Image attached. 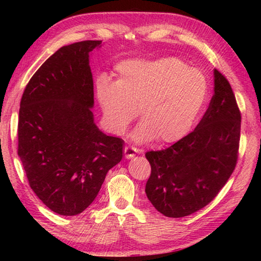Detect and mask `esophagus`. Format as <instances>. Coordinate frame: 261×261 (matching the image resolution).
<instances>
[{"mask_svg":"<svg viewBox=\"0 0 261 261\" xmlns=\"http://www.w3.org/2000/svg\"><path fill=\"white\" fill-rule=\"evenodd\" d=\"M137 153H138V149L135 148V147H132V146H125L124 147V155H125L126 159L134 158Z\"/></svg>","mask_w":261,"mask_h":261,"instance_id":"34e87169","label":"esophagus"}]
</instances>
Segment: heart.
<instances>
[{"label": "heart", "instance_id": "obj_1", "mask_svg": "<svg viewBox=\"0 0 261 261\" xmlns=\"http://www.w3.org/2000/svg\"><path fill=\"white\" fill-rule=\"evenodd\" d=\"M116 81L100 78L96 98L106 124L123 135L139 110L141 123L134 138L175 143L189 134L208 94L205 74L175 57L155 61H123L115 68Z\"/></svg>", "mask_w": 261, "mask_h": 261}]
</instances>
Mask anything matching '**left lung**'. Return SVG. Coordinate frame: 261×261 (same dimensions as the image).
<instances>
[{"instance_id":"left-lung-1","label":"left lung","mask_w":261,"mask_h":261,"mask_svg":"<svg viewBox=\"0 0 261 261\" xmlns=\"http://www.w3.org/2000/svg\"><path fill=\"white\" fill-rule=\"evenodd\" d=\"M241 112L227 78L214 70V95L199 124L177 143L145 156L151 176L145 192L168 218H183L218 196L235 169Z\"/></svg>"}]
</instances>
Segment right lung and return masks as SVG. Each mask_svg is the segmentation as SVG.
I'll use <instances>...</instances> for the list:
<instances>
[{"instance_id": "add662e5", "label": "right lung", "mask_w": 261, "mask_h": 261, "mask_svg": "<svg viewBox=\"0 0 261 261\" xmlns=\"http://www.w3.org/2000/svg\"><path fill=\"white\" fill-rule=\"evenodd\" d=\"M101 40L63 46L26 85L20 100L18 155L29 184L48 208L77 215L123 158V141L94 123L90 53Z\"/></svg>"}]
</instances>
